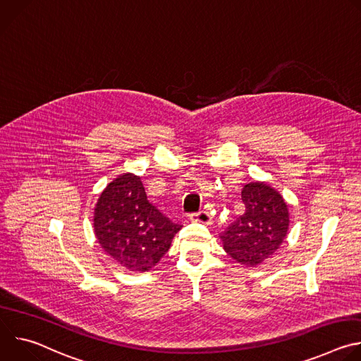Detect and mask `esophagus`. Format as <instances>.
I'll list each match as a JSON object with an SVG mask.
<instances>
[{
    "label": "esophagus",
    "mask_w": 361,
    "mask_h": 361,
    "mask_svg": "<svg viewBox=\"0 0 361 361\" xmlns=\"http://www.w3.org/2000/svg\"><path fill=\"white\" fill-rule=\"evenodd\" d=\"M192 221H198V223H202V224H210L212 223V216L207 210L201 209L198 213H194L190 216Z\"/></svg>",
    "instance_id": "esophagus-1"
}]
</instances>
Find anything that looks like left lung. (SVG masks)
Returning <instances> with one entry per match:
<instances>
[{
    "label": "left lung",
    "instance_id": "left-lung-1",
    "mask_svg": "<svg viewBox=\"0 0 361 361\" xmlns=\"http://www.w3.org/2000/svg\"><path fill=\"white\" fill-rule=\"evenodd\" d=\"M245 212L223 233L224 250L237 263L257 266L284 241L288 210L283 197L264 183H248L241 191Z\"/></svg>",
    "mask_w": 361,
    "mask_h": 361
}]
</instances>
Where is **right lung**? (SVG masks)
I'll list each match as a JSON object with an SVG mask.
<instances>
[{
    "label": "right lung",
    "instance_id": "add662e5",
    "mask_svg": "<svg viewBox=\"0 0 361 361\" xmlns=\"http://www.w3.org/2000/svg\"><path fill=\"white\" fill-rule=\"evenodd\" d=\"M181 227L147 200L140 177L130 173L106 187L94 212L98 243L131 271L156 266Z\"/></svg>",
    "mask_w": 361,
    "mask_h": 361
}]
</instances>
